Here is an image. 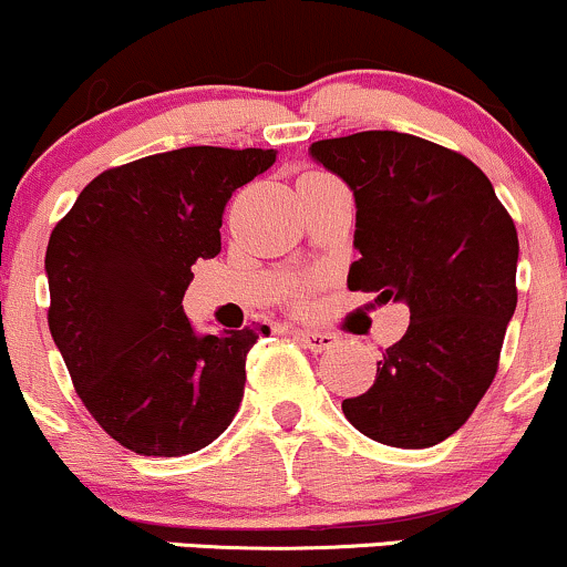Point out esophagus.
Segmentation results:
<instances>
[{"label": "esophagus", "instance_id": "1", "mask_svg": "<svg viewBox=\"0 0 567 567\" xmlns=\"http://www.w3.org/2000/svg\"><path fill=\"white\" fill-rule=\"evenodd\" d=\"M292 336H296L298 341H301L303 347H309L311 351H324L336 347L338 341L333 333H324V330H309V328H296L292 330Z\"/></svg>", "mask_w": 567, "mask_h": 567}]
</instances>
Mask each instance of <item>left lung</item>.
Wrapping results in <instances>:
<instances>
[{
	"label": "left lung",
	"instance_id": "left-lung-1",
	"mask_svg": "<svg viewBox=\"0 0 567 567\" xmlns=\"http://www.w3.org/2000/svg\"><path fill=\"white\" fill-rule=\"evenodd\" d=\"M311 157L357 202L349 290L405 301V336L383 351L349 424L392 447H432L470 421L517 306V229L487 175L419 135L368 130L315 141Z\"/></svg>",
	"mask_w": 567,
	"mask_h": 567
}]
</instances>
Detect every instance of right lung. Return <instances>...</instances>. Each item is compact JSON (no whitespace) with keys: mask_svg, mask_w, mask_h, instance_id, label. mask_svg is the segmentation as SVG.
I'll list each match as a JSON object with an SVG mask.
<instances>
[{"mask_svg":"<svg viewBox=\"0 0 567 567\" xmlns=\"http://www.w3.org/2000/svg\"><path fill=\"white\" fill-rule=\"evenodd\" d=\"M275 148L186 146L95 175L44 256L48 324L82 405L138 455H186L237 415L245 360L269 328L197 336L184 292L220 252L226 202Z\"/></svg>","mask_w":567,"mask_h":567,"instance_id":"1","label":"right lung"}]
</instances>
